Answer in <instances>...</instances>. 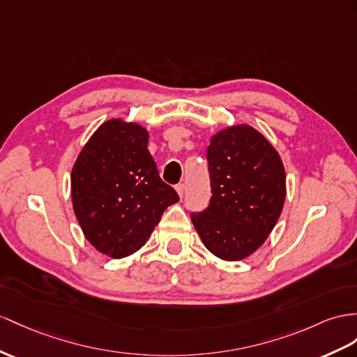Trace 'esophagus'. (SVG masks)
<instances>
[{
    "label": "esophagus",
    "instance_id": "34e87169",
    "mask_svg": "<svg viewBox=\"0 0 357 357\" xmlns=\"http://www.w3.org/2000/svg\"><path fill=\"white\" fill-rule=\"evenodd\" d=\"M176 191H178L179 197L182 199V197H184V193H185V185H184V184H178V185H176Z\"/></svg>",
    "mask_w": 357,
    "mask_h": 357
}]
</instances>
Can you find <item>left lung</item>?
<instances>
[{
  "instance_id": "8db88e82",
  "label": "left lung",
  "mask_w": 357,
  "mask_h": 357,
  "mask_svg": "<svg viewBox=\"0 0 357 357\" xmlns=\"http://www.w3.org/2000/svg\"><path fill=\"white\" fill-rule=\"evenodd\" d=\"M211 202L191 214L205 248L223 261L249 258L266 243L285 204V167L279 152L248 123L211 137L206 151Z\"/></svg>"
}]
</instances>
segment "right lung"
Listing matches in <instances>:
<instances>
[{
  "label": "right lung",
  "instance_id": "1",
  "mask_svg": "<svg viewBox=\"0 0 357 357\" xmlns=\"http://www.w3.org/2000/svg\"><path fill=\"white\" fill-rule=\"evenodd\" d=\"M149 132L109 119L91 134L70 173V196L87 241L121 259L142 249L176 191L161 181L148 151Z\"/></svg>",
  "mask_w": 357,
  "mask_h": 357
}]
</instances>
